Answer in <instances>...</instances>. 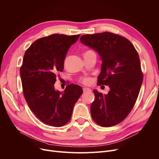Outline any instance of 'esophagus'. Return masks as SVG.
Masks as SVG:
<instances>
[{"instance_id":"1","label":"esophagus","mask_w":159,"mask_h":159,"mask_svg":"<svg viewBox=\"0 0 159 159\" xmlns=\"http://www.w3.org/2000/svg\"><path fill=\"white\" fill-rule=\"evenodd\" d=\"M91 90V89L88 88H83V91H84V93H88V92H90Z\"/></svg>"}]
</instances>
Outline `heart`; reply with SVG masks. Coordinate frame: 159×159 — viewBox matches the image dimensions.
<instances>
[{"label": "heart", "mask_w": 159, "mask_h": 159, "mask_svg": "<svg viewBox=\"0 0 159 159\" xmlns=\"http://www.w3.org/2000/svg\"><path fill=\"white\" fill-rule=\"evenodd\" d=\"M80 81L82 84L88 85V84H91V82L92 80H91V79L89 77H83V78L80 79Z\"/></svg>", "instance_id": "b5f03b06"}]
</instances>
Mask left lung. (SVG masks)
<instances>
[{
	"label": "left lung",
	"mask_w": 159,
	"mask_h": 159,
	"mask_svg": "<svg viewBox=\"0 0 159 159\" xmlns=\"http://www.w3.org/2000/svg\"><path fill=\"white\" fill-rule=\"evenodd\" d=\"M80 39L102 60L97 85L110 89L106 95L93 90L91 116L100 126H115L129 115L137 99L143 80L139 54L129 40L110 32L84 35Z\"/></svg>",
	"instance_id": "1"
}]
</instances>
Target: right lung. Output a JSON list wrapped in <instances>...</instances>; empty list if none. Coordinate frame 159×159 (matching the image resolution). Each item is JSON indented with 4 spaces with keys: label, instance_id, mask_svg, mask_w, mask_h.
Returning a JSON list of instances; mask_svg holds the SVG:
<instances>
[{
    "label": "right lung",
    "instance_id": "add662e5",
    "mask_svg": "<svg viewBox=\"0 0 159 159\" xmlns=\"http://www.w3.org/2000/svg\"><path fill=\"white\" fill-rule=\"evenodd\" d=\"M79 37L53 34L40 38L24 53L20 69L24 97L32 112L49 126L61 127L68 123L83 93L80 86L73 84L63 92L54 87L57 73L64 70L67 52Z\"/></svg>",
    "mask_w": 159,
    "mask_h": 159
}]
</instances>
